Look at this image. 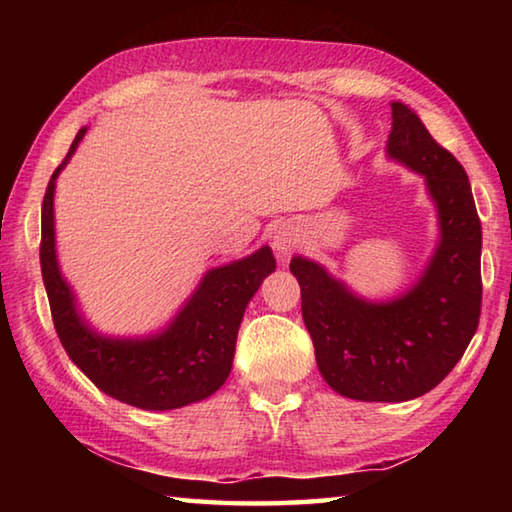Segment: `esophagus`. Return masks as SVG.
<instances>
[{
    "instance_id": "esophagus-1",
    "label": "esophagus",
    "mask_w": 512,
    "mask_h": 512,
    "mask_svg": "<svg viewBox=\"0 0 512 512\" xmlns=\"http://www.w3.org/2000/svg\"><path fill=\"white\" fill-rule=\"evenodd\" d=\"M298 230L293 228L291 223H284V225H280V228L275 230V235H273V248L277 250V255L280 257H287L293 248H296V244H298Z\"/></svg>"
}]
</instances>
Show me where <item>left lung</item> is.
<instances>
[{
	"label": "left lung",
	"mask_w": 512,
	"mask_h": 512,
	"mask_svg": "<svg viewBox=\"0 0 512 512\" xmlns=\"http://www.w3.org/2000/svg\"><path fill=\"white\" fill-rule=\"evenodd\" d=\"M386 158L424 178L436 207V246L402 293L370 300L305 255L291 257L302 318L332 391L359 402H406L461 361L481 316V223L465 169L415 112L391 103Z\"/></svg>",
	"instance_id": "obj_1"
}]
</instances>
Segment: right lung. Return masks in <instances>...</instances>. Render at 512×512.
Listing matches in <instances>:
<instances>
[{"label": "right lung", "instance_id": "obj_1", "mask_svg": "<svg viewBox=\"0 0 512 512\" xmlns=\"http://www.w3.org/2000/svg\"><path fill=\"white\" fill-rule=\"evenodd\" d=\"M88 133H76L42 201L40 266L51 316L69 359L112 400L144 411H171L201 402L225 384L248 302L275 271L271 246L205 271L167 323L149 334L115 336L85 318L76 291L60 271L56 248V180Z\"/></svg>", "mask_w": 512, "mask_h": 512}]
</instances>
